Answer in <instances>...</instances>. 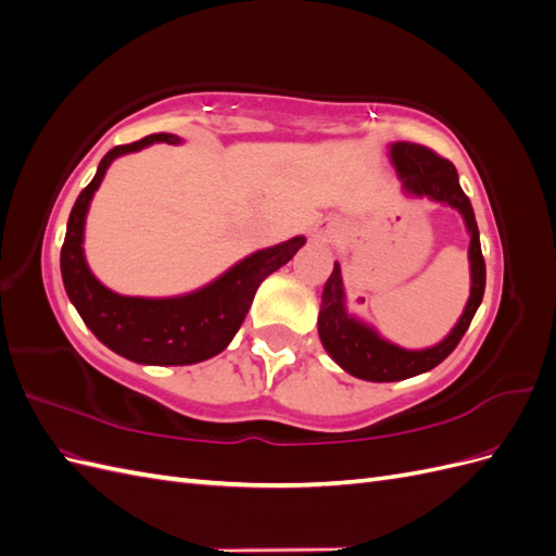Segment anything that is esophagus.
Segmentation results:
<instances>
[{
    "label": "esophagus",
    "mask_w": 556,
    "mask_h": 556,
    "mask_svg": "<svg viewBox=\"0 0 556 556\" xmlns=\"http://www.w3.org/2000/svg\"><path fill=\"white\" fill-rule=\"evenodd\" d=\"M329 233H331V227H329V225L315 229V237H329Z\"/></svg>",
    "instance_id": "34e87169"
}]
</instances>
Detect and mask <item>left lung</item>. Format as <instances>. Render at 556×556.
Segmentation results:
<instances>
[{
    "label": "left lung",
    "mask_w": 556,
    "mask_h": 556,
    "mask_svg": "<svg viewBox=\"0 0 556 556\" xmlns=\"http://www.w3.org/2000/svg\"><path fill=\"white\" fill-rule=\"evenodd\" d=\"M392 164L403 180V190L413 197H429L441 201L464 215L466 229L470 233L468 262H470V296L464 308V315L445 339L427 350H403L378 336L376 329L359 323L357 317L345 311V292L341 278V264L333 262V271L325 282L323 306L317 317V333L331 359L339 364L350 376L371 380V382H394L431 371L439 366L450 352L459 345L466 333L470 319H473L484 294V260L480 250V231L476 223L473 206L464 194L459 176L454 164L441 155H435L431 148L399 141L390 148Z\"/></svg>",
    "instance_id": "1"
}]
</instances>
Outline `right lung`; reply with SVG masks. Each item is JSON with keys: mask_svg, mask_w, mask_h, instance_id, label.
<instances>
[{"mask_svg": "<svg viewBox=\"0 0 556 556\" xmlns=\"http://www.w3.org/2000/svg\"><path fill=\"white\" fill-rule=\"evenodd\" d=\"M157 141L180 143L176 134H150L141 141L115 146L99 162L94 178L78 194L70 223H66L60 268L66 296L76 306L83 323L106 348L137 364L188 366L211 359L229 345L243 325L262 280L288 264L306 239L294 237L274 248L252 252L227 274L192 294L143 299L111 292L92 276L83 255V227H86L88 206L115 157Z\"/></svg>", "mask_w": 556, "mask_h": 556, "instance_id": "1", "label": "right lung"}]
</instances>
